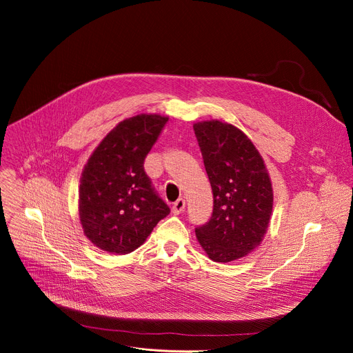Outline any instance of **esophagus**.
Listing matches in <instances>:
<instances>
[{
	"label": "esophagus",
	"mask_w": 353,
	"mask_h": 353,
	"mask_svg": "<svg viewBox=\"0 0 353 353\" xmlns=\"http://www.w3.org/2000/svg\"><path fill=\"white\" fill-rule=\"evenodd\" d=\"M184 208H185V201L183 198H179L176 203L173 204V207H172V212L174 215H179V214H181L184 211Z\"/></svg>",
	"instance_id": "34e87169"
}]
</instances>
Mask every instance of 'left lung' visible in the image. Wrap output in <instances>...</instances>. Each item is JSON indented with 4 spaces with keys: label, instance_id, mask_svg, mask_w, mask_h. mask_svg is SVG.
<instances>
[{
    "label": "left lung",
    "instance_id": "8db88e82",
    "mask_svg": "<svg viewBox=\"0 0 353 353\" xmlns=\"http://www.w3.org/2000/svg\"><path fill=\"white\" fill-rule=\"evenodd\" d=\"M194 132L214 194L212 214L195 234L211 260L229 263L261 243L272 212L271 180L253 142L234 125L203 121Z\"/></svg>",
    "mask_w": 353,
    "mask_h": 353
}]
</instances>
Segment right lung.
Here are the masks:
<instances>
[{"label":"right lung","mask_w":353,"mask_h":353,"mask_svg":"<svg viewBox=\"0 0 353 353\" xmlns=\"http://www.w3.org/2000/svg\"><path fill=\"white\" fill-rule=\"evenodd\" d=\"M168 117L139 114L119 123L94 149L79 184L86 237L113 254L138 248L170 208L143 170Z\"/></svg>","instance_id":"right-lung-1"}]
</instances>
